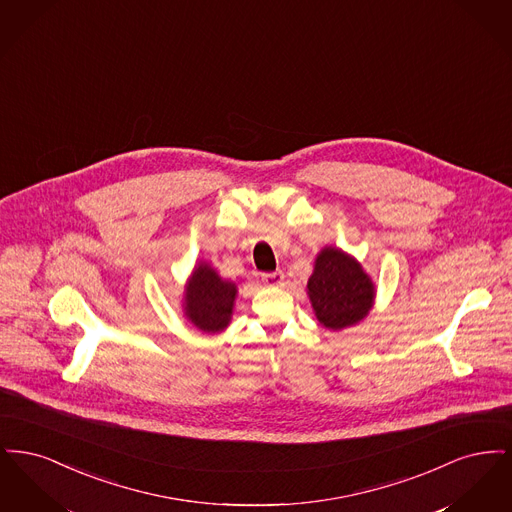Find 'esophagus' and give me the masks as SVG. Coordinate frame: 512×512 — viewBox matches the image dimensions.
<instances>
[{
  "label": "esophagus",
  "mask_w": 512,
  "mask_h": 512,
  "mask_svg": "<svg viewBox=\"0 0 512 512\" xmlns=\"http://www.w3.org/2000/svg\"><path fill=\"white\" fill-rule=\"evenodd\" d=\"M263 282H265L267 286H282V282H284V272H282V270L267 272V274H263Z\"/></svg>",
  "instance_id": "obj_1"
}]
</instances>
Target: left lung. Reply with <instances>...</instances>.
I'll return each mask as SVG.
<instances>
[{
	"instance_id": "1",
	"label": "left lung",
	"mask_w": 512,
	"mask_h": 512,
	"mask_svg": "<svg viewBox=\"0 0 512 512\" xmlns=\"http://www.w3.org/2000/svg\"><path fill=\"white\" fill-rule=\"evenodd\" d=\"M307 290L318 322L330 330L357 324L374 301V286L361 265L334 247L320 251Z\"/></svg>"
}]
</instances>
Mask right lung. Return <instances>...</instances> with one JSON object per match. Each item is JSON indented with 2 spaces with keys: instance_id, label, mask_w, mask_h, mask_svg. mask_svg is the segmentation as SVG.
<instances>
[{
  "instance_id": "right-lung-1",
  "label": "right lung",
  "mask_w": 512,
  "mask_h": 512,
  "mask_svg": "<svg viewBox=\"0 0 512 512\" xmlns=\"http://www.w3.org/2000/svg\"><path fill=\"white\" fill-rule=\"evenodd\" d=\"M236 297V286L222 280L207 265L195 268L186 288V315L199 330L219 332L228 326Z\"/></svg>"
}]
</instances>
